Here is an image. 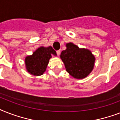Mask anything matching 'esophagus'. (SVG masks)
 I'll use <instances>...</instances> for the list:
<instances>
[{
	"instance_id": "34e87169",
	"label": "esophagus",
	"mask_w": 120,
	"mask_h": 120,
	"mask_svg": "<svg viewBox=\"0 0 120 120\" xmlns=\"http://www.w3.org/2000/svg\"><path fill=\"white\" fill-rule=\"evenodd\" d=\"M56 54H57V55H58V56L60 54V50H59L56 51Z\"/></svg>"
}]
</instances>
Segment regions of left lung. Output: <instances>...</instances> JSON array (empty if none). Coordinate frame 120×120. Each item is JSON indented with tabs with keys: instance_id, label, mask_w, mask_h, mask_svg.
<instances>
[{
	"instance_id": "1",
	"label": "left lung",
	"mask_w": 120,
	"mask_h": 120,
	"mask_svg": "<svg viewBox=\"0 0 120 120\" xmlns=\"http://www.w3.org/2000/svg\"><path fill=\"white\" fill-rule=\"evenodd\" d=\"M67 49L63 50L60 58L65 64L66 70L75 79L85 78L92 71L95 63V56L91 52L72 43H67Z\"/></svg>"
}]
</instances>
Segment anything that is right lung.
Instances as JSON below:
<instances>
[{"label": "right lung", "mask_w": 120, "mask_h": 120, "mask_svg": "<svg viewBox=\"0 0 120 120\" xmlns=\"http://www.w3.org/2000/svg\"><path fill=\"white\" fill-rule=\"evenodd\" d=\"M56 55V52L52 47H41L33 53L32 55L25 58V63L27 71L34 75H42L46 70L49 59L52 55Z\"/></svg>", "instance_id": "right-lung-1"}]
</instances>
